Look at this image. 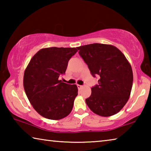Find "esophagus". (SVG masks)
<instances>
[{"mask_svg":"<svg viewBox=\"0 0 151 151\" xmlns=\"http://www.w3.org/2000/svg\"><path fill=\"white\" fill-rule=\"evenodd\" d=\"M77 87H78V89H81V88H83V86L80 85H77Z\"/></svg>","mask_w":151,"mask_h":151,"instance_id":"34e87169","label":"esophagus"}]
</instances>
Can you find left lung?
Here are the masks:
<instances>
[{
	"label": "left lung",
	"instance_id": "1",
	"mask_svg": "<svg viewBox=\"0 0 151 151\" xmlns=\"http://www.w3.org/2000/svg\"><path fill=\"white\" fill-rule=\"evenodd\" d=\"M99 85L91 88L86 103L94 113L110 116L123 108L131 94L133 74L131 64L121 50L111 45L94 43L77 47Z\"/></svg>",
	"mask_w": 151,
	"mask_h": 151
}]
</instances>
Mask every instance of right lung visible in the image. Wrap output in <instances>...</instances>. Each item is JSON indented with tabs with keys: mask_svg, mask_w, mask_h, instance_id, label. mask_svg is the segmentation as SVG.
<instances>
[{
	"mask_svg": "<svg viewBox=\"0 0 151 151\" xmlns=\"http://www.w3.org/2000/svg\"><path fill=\"white\" fill-rule=\"evenodd\" d=\"M76 48H42L33 56L24 70L23 85L30 104L45 118L59 120L72 111L78 95L76 85L63 83L68 60Z\"/></svg>",
	"mask_w": 151,
	"mask_h": 151,
	"instance_id": "right-lung-1",
	"label": "right lung"
}]
</instances>
